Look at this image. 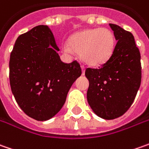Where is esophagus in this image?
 Wrapping results in <instances>:
<instances>
[{"label": "esophagus", "mask_w": 149, "mask_h": 149, "mask_svg": "<svg viewBox=\"0 0 149 149\" xmlns=\"http://www.w3.org/2000/svg\"><path fill=\"white\" fill-rule=\"evenodd\" d=\"M81 69H82V74L84 75V71H85V66L82 65H81Z\"/></svg>", "instance_id": "esophagus-1"}]
</instances>
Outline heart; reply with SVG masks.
I'll return each mask as SVG.
<instances>
[{
    "mask_svg": "<svg viewBox=\"0 0 149 149\" xmlns=\"http://www.w3.org/2000/svg\"><path fill=\"white\" fill-rule=\"evenodd\" d=\"M114 45L115 39L110 30L93 28L74 33L69 42L63 43L62 49L69 54L76 51L85 63L97 66L105 63L110 58Z\"/></svg>",
    "mask_w": 149,
    "mask_h": 149,
    "instance_id": "b5f03b06",
    "label": "heart"
}]
</instances>
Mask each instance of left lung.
Instances as JSON below:
<instances>
[{"mask_svg": "<svg viewBox=\"0 0 149 149\" xmlns=\"http://www.w3.org/2000/svg\"><path fill=\"white\" fill-rule=\"evenodd\" d=\"M116 45L111 56L98 69L87 68V100L96 115L104 119L122 116L132 105L141 84L140 52L132 33L109 24Z\"/></svg>", "mask_w": 149, "mask_h": 149, "instance_id": "obj_1", "label": "left lung"}]
</instances>
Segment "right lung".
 Returning <instances> with one entry per match:
<instances>
[{
  "instance_id": "1",
  "label": "right lung",
  "mask_w": 149,
  "mask_h": 149,
  "mask_svg": "<svg viewBox=\"0 0 149 149\" xmlns=\"http://www.w3.org/2000/svg\"><path fill=\"white\" fill-rule=\"evenodd\" d=\"M54 35L38 26L20 35L10 57V84L18 105L38 121L53 118L65 104L73 83L81 75L76 60L62 62Z\"/></svg>"
}]
</instances>
